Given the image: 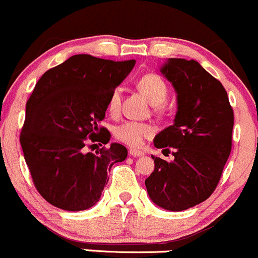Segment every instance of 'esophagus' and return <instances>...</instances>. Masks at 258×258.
Instances as JSON below:
<instances>
[{"mask_svg": "<svg viewBox=\"0 0 258 258\" xmlns=\"http://www.w3.org/2000/svg\"><path fill=\"white\" fill-rule=\"evenodd\" d=\"M129 154L132 156H142V155H144V153H143V151L138 150V149H135V148H130L129 149Z\"/></svg>", "mask_w": 258, "mask_h": 258, "instance_id": "obj_1", "label": "esophagus"}]
</instances>
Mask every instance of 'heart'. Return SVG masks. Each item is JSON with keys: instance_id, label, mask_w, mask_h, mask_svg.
Instances as JSON below:
<instances>
[{"instance_id": "b5f03b06", "label": "heart", "mask_w": 258, "mask_h": 258, "mask_svg": "<svg viewBox=\"0 0 258 258\" xmlns=\"http://www.w3.org/2000/svg\"><path fill=\"white\" fill-rule=\"evenodd\" d=\"M138 87L145 94V97L150 100L151 104L160 105L168 98V86L160 76L155 73H148L143 76L138 81ZM121 103V88L116 87L111 90L109 98H108V111L111 115H116L120 110ZM155 133V128L149 123L142 121L126 120L119 124L114 129V137L119 142L129 145V147L138 148L144 143L145 139L153 137Z\"/></svg>"}]
</instances>
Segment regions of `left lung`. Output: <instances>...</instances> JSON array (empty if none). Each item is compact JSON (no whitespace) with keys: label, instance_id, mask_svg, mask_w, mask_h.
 <instances>
[{"label":"left lung","instance_id":"1","mask_svg":"<svg viewBox=\"0 0 258 258\" xmlns=\"http://www.w3.org/2000/svg\"><path fill=\"white\" fill-rule=\"evenodd\" d=\"M161 73L177 93L174 124L159 133L154 145L174 160L151 156L155 168L145 180L154 204L182 211L211 196L232 147L233 110L221 82L200 63L169 58Z\"/></svg>","mask_w":258,"mask_h":258}]
</instances>
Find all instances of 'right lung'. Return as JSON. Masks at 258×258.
Masks as SVG:
<instances>
[{
    "label": "right lung",
    "instance_id": "add662e5",
    "mask_svg": "<svg viewBox=\"0 0 258 258\" xmlns=\"http://www.w3.org/2000/svg\"><path fill=\"white\" fill-rule=\"evenodd\" d=\"M134 64V59L114 62L76 54L37 82L26 104L20 143L34 186L50 205L67 211L92 208L111 166L126 159L128 150L118 143L95 154L87 153L86 147L109 143L110 133L99 123L111 90Z\"/></svg>",
    "mask_w": 258,
    "mask_h": 258
}]
</instances>
